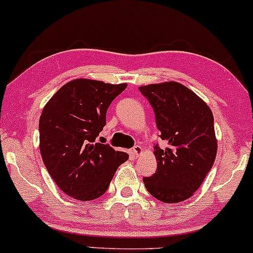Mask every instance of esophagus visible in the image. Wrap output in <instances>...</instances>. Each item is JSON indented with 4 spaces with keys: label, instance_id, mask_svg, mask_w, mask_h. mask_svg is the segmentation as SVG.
<instances>
[{
    "label": "esophagus",
    "instance_id": "obj_1",
    "mask_svg": "<svg viewBox=\"0 0 253 253\" xmlns=\"http://www.w3.org/2000/svg\"><path fill=\"white\" fill-rule=\"evenodd\" d=\"M142 147L141 146H139V145H136V146H134V148H132V153H134L135 156H140L142 153Z\"/></svg>",
    "mask_w": 253,
    "mask_h": 253
}]
</instances>
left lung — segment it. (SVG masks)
<instances>
[{"label":"left lung","instance_id":"obj_1","mask_svg":"<svg viewBox=\"0 0 253 253\" xmlns=\"http://www.w3.org/2000/svg\"><path fill=\"white\" fill-rule=\"evenodd\" d=\"M156 116L166 148L155 146L157 170L144 178L147 191L160 201L187 200L204 183L217 156L211 108L194 91L176 82L140 86Z\"/></svg>","mask_w":253,"mask_h":253}]
</instances>
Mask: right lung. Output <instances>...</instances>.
Instances as JSON below:
<instances>
[{"instance_id": "right-lung-1", "label": "right lung", "mask_w": 253, "mask_h": 253, "mask_svg": "<svg viewBox=\"0 0 253 253\" xmlns=\"http://www.w3.org/2000/svg\"><path fill=\"white\" fill-rule=\"evenodd\" d=\"M126 84L75 79L46 103L39 122L40 152L57 186L73 199L91 201L107 191L126 152L96 142L112 101Z\"/></svg>"}]
</instances>
